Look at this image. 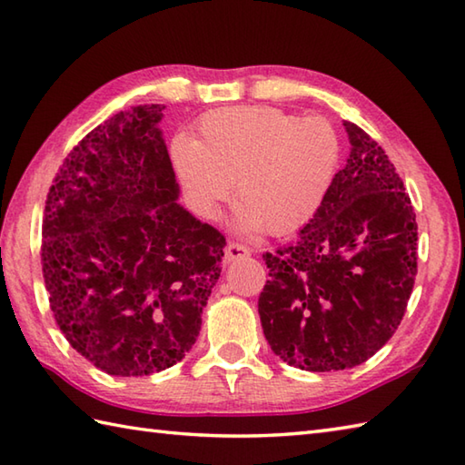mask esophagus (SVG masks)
Returning <instances> with one entry per match:
<instances>
[{
    "label": "esophagus",
    "instance_id": "esophagus-1",
    "mask_svg": "<svg viewBox=\"0 0 465 465\" xmlns=\"http://www.w3.org/2000/svg\"><path fill=\"white\" fill-rule=\"evenodd\" d=\"M250 255V250L245 248V245L242 243H235V242H230L225 245V262L232 263L235 260H242V258H248Z\"/></svg>",
    "mask_w": 465,
    "mask_h": 465
}]
</instances>
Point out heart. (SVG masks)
Here are the masks:
<instances>
[{
	"mask_svg": "<svg viewBox=\"0 0 465 465\" xmlns=\"http://www.w3.org/2000/svg\"><path fill=\"white\" fill-rule=\"evenodd\" d=\"M170 160L192 210L213 220L233 195L242 233H290L318 213L340 163V137L323 117L275 107H222L200 120V140L180 134Z\"/></svg>",
	"mask_w": 465,
	"mask_h": 465,
	"instance_id": "obj_1",
	"label": "heart"
}]
</instances>
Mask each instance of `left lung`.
Segmentation results:
<instances>
[{"instance_id": "1", "label": "left lung", "mask_w": 465, "mask_h": 465, "mask_svg": "<svg viewBox=\"0 0 465 465\" xmlns=\"http://www.w3.org/2000/svg\"><path fill=\"white\" fill-rule=\"evenodd\" d=\"M350 157L298 238L265 253L263 335L305 371L350 370L381 350L403 318L418 273V223L388 155L343 122Z\"/></svg>"}]
</instances>
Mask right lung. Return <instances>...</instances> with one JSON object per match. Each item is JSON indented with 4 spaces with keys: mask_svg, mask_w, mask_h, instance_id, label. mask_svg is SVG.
Listing matches in <instances>:
<instances>
[{
    "mask_svg": "<svg viewBox=\"0 0 465 465\" xmlns=\"http://www.w3.org/2000/svg\"><path fill=\"white\" fill-rule=\"evenodd\" d=\"M163 110L135 105L87 134L44 212V280L59 330L122 378L185 358L222 273L225 238L177 203Z\"/></svg>",
    "mask_w": 465,
    "mask_h": 465,
    "instance_id": "right-lung-1",
    "label": "right lung"
}]
</instances>
